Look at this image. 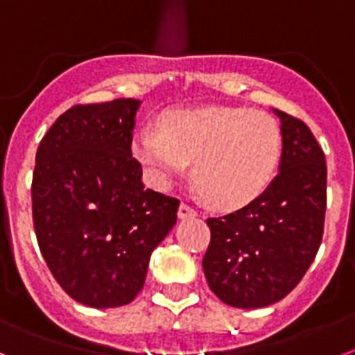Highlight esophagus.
<instances>
[{
    "instance_id": "1",
    "label": "esophagus",
    "mask_w": 355,
    "mask_h": 355,
    "mask_svg": "<svg viewBox=\"0 0 355 355\" xmlns=\"http://www.w3.org/2000/svg\"><path fill=\"white\" fill-rule=\"evenodd\" d=\"M194 216H198V212L193 209V207L187 205V203H180V207H178V217H180V219H187V217H194Z\"/></svg>"
}]
</instances>
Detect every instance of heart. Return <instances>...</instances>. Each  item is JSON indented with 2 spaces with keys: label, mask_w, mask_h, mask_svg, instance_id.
<instances>
[{
  "label": "heart",
  "mask_w": 355,
  "mask_h": 355,
  "mask_svg": "<svg viewBox=\"0 0 355 355\" xmlns=\"http://www.w3.org/2000/svg\"><path fill=\"white\" fill-rule=\"evenodd\" d=\"M283 136L270 114L245 107H184L159 118V132L139 127L132 154L155 187H168L194 161L193 177L205 200L235 210L272 182Z\"/></svg>",
  "instance_id": "b5f03b06"
}]
</instances>
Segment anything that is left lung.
I'll list each match as a JSON object with an SVG mask.
<instances>
[{
	"label": "left lung",
	"mask_w": 355,
	"mask_h": 355,
	"mask_svg": "<svg viewBox=\"0 0 355 355\" xmlns=\"http://www.w3.org/2000/svg\"><path fill=\"white\" fill-rule=\"evenodd\" d=\"M279 173L249 205L209 217L203 272L233 308H263L288 295L317 257L327 203L325 155L302 120L279 110Z\"/></svg>",
	"instance_id": "1"
}]
</instances>
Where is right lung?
<instances>
[{
    "label": "right lung",
    "instance_id": "add662e5",
    "mask_svg": "<svg viewBox=\"0 0 355 355\" xmlns=\"http://www.w3.org/2000/svg\"><path fill=\"white\" fill-rule=\"evenodd\" d=\"M141 102L72 106L42 138L31 201L38 248L54 279L90 308L129 304L150 254L177 223L180 201L141 182L132 157Z\"/></svg>",
    "mask_w": 355,
    "mask_h": 355
}]
</instances>
